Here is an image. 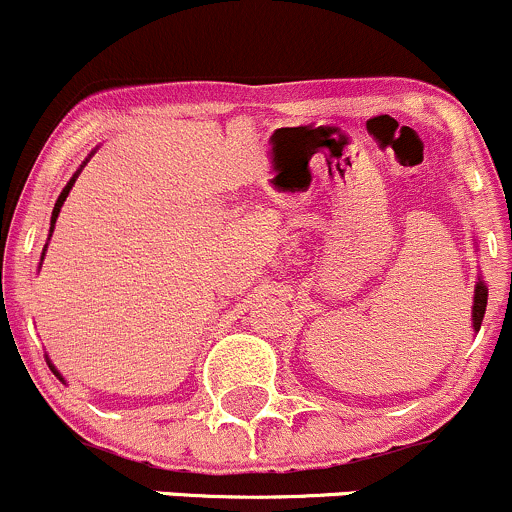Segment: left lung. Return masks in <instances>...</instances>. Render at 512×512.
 <instances>
[{
  "label": "left lung",
  "mask_w": 512,
  "mask_h": 512,
  "mask_svg": "<svg viewBox=\"0 0 512 512\" xmlns=\"http://www.w3.org/2000/svg\"><path fill=\"white\" fill-rule=\"evenodd\" d=\"M486 304H488V289L486 284L478 279L476 289H473V328H481V321H483V314H486Z\"/></svg>",
  "instance_id": "8db88e82"
}]
</instances>
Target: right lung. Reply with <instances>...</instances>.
I'll return each instance as SVG.
<instances>
[{"label": "right lung", "instance_id": "add662e5", "mask_svg": "<svg viewBox=\"0 0 512 512\" xmlns=\"http://www.w3.org/2000/svg\"><path fill=\"white\" fill-rule=\"evenodd\" d=\"M88 159H90V157H88ZM88 159H85V161H83V166H85V164H88ZM83 166H80V169H78V171H75V174H73V179H71V181H68V184H66V188H63V191H61V196H58L56 206H53V213H51V233H53V223H56L58 213H61V206H63V201H66V198H68V193H71V188H73V184H75V179H78V174H80V171H83ZM43 250H46V247H43ZM41 260H43V255H41ZM48 368H51V370H53V375H58V378H61V373H58V370H56V368H53V365H51V363H48ZM61 380H63V378H61Z\"/></svg>", "mask_w": 512, "mask_h": 512}]
</instances>
